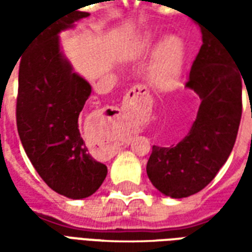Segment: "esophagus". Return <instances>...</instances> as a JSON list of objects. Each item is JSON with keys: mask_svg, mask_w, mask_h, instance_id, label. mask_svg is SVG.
Instances as JSON below:
<instances>
[{"mask_svg": "<svg viewBox=\"0 0 252 252\" xmlns=\"http://www.w3.org/2000/svg\"><path fill=\"white\" fill-rule=\"evenodd\" d=\"M131 93L133 94V95H144V94H147L148 97H150V94H148V90L147 88L144 86V85H136V86H133V88L131 89Z\"/></svg>", "mask_w": 252, "mask_h": 252, "instance_id": "1", "label": "esophagus"}]
</instances>
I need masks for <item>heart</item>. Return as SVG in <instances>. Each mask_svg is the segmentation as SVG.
<instances>
[{"label":"heart","mask_w":252,"mask_h":252,"mask_svg":"<svg viewBox=\"0 0 252 252\" xmlns=\"http://www.w3.org/2000/svg\"><path fill=\"white\" fill-rule=\"evenodd\" d=\"M182 43L178 37L170 36L160 44L154 67V77L158 82H167L177 75L182 62Z\"/></svg>","instance_id":"obj_1"}]
</instances>
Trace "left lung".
Returning a JSON list of instances; mask_svg holds the SVG:
<instances>
[{
  "label": "left lung",
  "mask_w": 252,
  "mask_h": 252,
  "mask_svg": "<svg viewBox=\"0 0 252 252\" xmlns=\"http://www.w3.org/2000/svg\"><path fill=\"white\" fill-rule=\"evenodd\" d=\"M202 46L190 68L186 88L200 95L193 126L180 143L154 146L147 175L171 198L198 193L227 162L242 119V78L227 46L200 25Z\"/></svg>",
  "instance_id": "1"
}]
</instances>
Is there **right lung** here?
Instances as JSON below:
<instances>
[{
    "label": "right lung",
    "instance_id": "obj_1",
    "mask_svg": "<svg viewBox=\"0 0 252 252\" xmlns=\"http://www.w3.org/2000/svg\"><path fill=\"white\" fill-rule=\"evenodd\" d=\"M89 13L72 10L32 36L21 58L16 121L31 163L52 190L72 200L102 185L108 169L89 154L78 119L92 88L72 71L59 47V32Z\"/></svg>",
    "mask_w": 252,
    "mask_h": 252
}]
</instances>
